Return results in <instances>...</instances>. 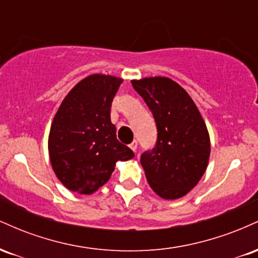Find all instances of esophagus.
Wrapping results in <instances>:
<instances>
[{
	"label": "esophagus",
	"instance_id": "34e87169",
	"mask_svg": "<svg viewBox=\"0 0 258 258\" xmlns=\"http://www.w3.org/2000/svg\"><path fill=\"white\" fill-rule=\"evenodd\" d=\"M130 148L133 150V152H136L137 150V141H133L131 144H130Z\"/></svg>",
	"mask_w": 258,
	"mask_h": 258
}]
</instances>
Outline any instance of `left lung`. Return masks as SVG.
<instances>
[{
	"instance_id": "8db88e82",
	"label": "left lung",
	"mask_w": 258,
	"mask_h": 258,
	"mask_svg": "<svg viewBox=\"0 0 258 258\" xmlns=\"http://www.w3.org/2000/svg\"><path fill=\"white\" fill-rule=\"evenodd\" d=\"M132 86L152 111L158 130L155 146L141 155L148 183L164 199L184 197L209 162L205 122L193 99L171 79L135 80Z\"/></svg>"
}]
</instances>
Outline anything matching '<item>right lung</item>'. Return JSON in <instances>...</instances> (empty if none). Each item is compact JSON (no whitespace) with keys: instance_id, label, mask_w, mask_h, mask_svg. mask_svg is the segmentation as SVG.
I'll list each match as a JSON object with an SVG mask.
<instances>
[{"instance_id":"right-lung-1","label":"right lung","mask_w":258,"mask_h":258,"mask_svg":"<svg viewBox=\"0 0 258 258\" xmlns=\"http://www.w3.org/2000/svg\"><path fill=\"white\" fill-rule=\"evenodd\" d=\"M121 84L114 76H88L68 93L55 114L49 158L59 180L72 191L94 193L110 178L116 161L135 156L116 138L110 121L111 103Z\"/></svg>"}]
</instances>
